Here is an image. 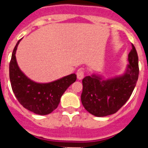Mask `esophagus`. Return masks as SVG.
<instances>
[{
    "label": "esophagus",
    "instance_id": "1",
    "mask_svg": "<svg viewBox=\"0 0 148 148\" xmlns=\"http://www.w3.org/2000/svg\"><path fill=\"white\" fill-rule=\"evenodd\" d=\"M84 74L83 71L81 70H78L77 72V77L78 80H82L84 78Z\"/></svg>",
    "mask_w": 148,
    "mask_h": 148
}]
</instances>
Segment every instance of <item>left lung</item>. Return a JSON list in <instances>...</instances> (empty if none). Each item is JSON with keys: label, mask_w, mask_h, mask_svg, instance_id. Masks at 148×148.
<instances>
[{"label": "left lung", "mask_w": 148, "mask_h": 148, "mask_svg": "<svg viewBox=\"0 0 148 148\" xmlns=\"http://www.w3.org/2000/svg\"><path fill=\"white\" fill-rule=\"evenodd\" d=\"M127 60L129 64L122 74L105 78L92 74L83 79L81 103L90 114L96 117L113 114L130 98L139 74L138 56L133 45Z\"/></svg>", "instance_id": "1"}]
</instances>
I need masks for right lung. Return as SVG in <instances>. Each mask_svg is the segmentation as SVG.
<instances>
[{
  "instance_id": "add662e5",
  "label": "right lung",
  "mask_w": 148,
  "mask_h": 148,
  "mask_svg": "<svg viewBox=\"0 0 148 148\" xmlns=\"http://www.w3.org/2000/svg\"><path fill=\"white\" fill-rule=\"evenodd\" d=\"M21 40L13 51L9 65L10 84L15 97L24 108L36 114L47 115L58 108L60 97L70 85L75 82L77 75L71 74L48 83H38L27 77L20 69L16 51Z\"/></svg>"
}]
</instances>
